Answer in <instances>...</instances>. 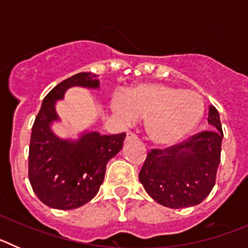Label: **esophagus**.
Masks as SVG:
<instances>
[{
    "label": "esophagus",
    "instance_id": "obj_1",
    "mask_svg": "<svg viewBox=\"0 0 248 248\" xmlns=\"http://www.w3.org/2000/svg\"><path fill=\"white\" fill-rule=\"evenodd\" d=\"M134 139H137V135H135L134 133H131V131L126 133V141H130V140H134Z\"/></svg>",
    "mask_w": 248,
    "mask_h": 248
}]
</instances>
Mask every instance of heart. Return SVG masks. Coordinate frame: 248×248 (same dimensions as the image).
<instances>
[{
	"mask_svg": "<svg viewBox=\"0 0 248 248\" xmlns=\"http://www.w3.org/2000/svg\"><path fill=\"white\" fill-rule=\"evenodd\" d=\"M113 111L125 122L145 121L148 137L160 145H171L191 133L203 114L199 93L161 83H143L117 95Z\"/></svg>",
	"mask_w": 248,
	"mask_h": 248,
	"instance_id": "b5f03b06",
	"label": "heart"
}]
</instances>
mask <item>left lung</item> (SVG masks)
Returning a JSON list of instances; mask_svg holds the SVG:
<instances>
[{
  "label": "left lung",
  "instance_id": "left-lung-1",
  "mask_svg": "<svg viewBox=\"0 0 248 248\" xmlns=\"http://www.w3.org/2000/svg\"><path fill=\"white\" fill-rule=\"evenodd\" d=\"M207 122L212 126L210 130L163 150L153 149L146 156L139 180L160 205L190 207L202 202L211 192L223 138L220 114L214 105H210Z\"/></svg>",
  "mask_w": 248,
  "mask_h": 248
}]
</instances>
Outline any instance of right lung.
Instances as JSON below:
<instances>
[{"label": "right lung", "mask_w": 248, "mask_h": 248, "mask_svg": "<svg viewBox=\"0 0 248 248\" xmlns=\"http://www.w3.org/2000/svg\"><path fill=\"white\" fill-rule=\"evenodd\" d=\"M97 77L78 73L56 85L43 99L32 126L28 179L37 198L52 209L73 210L89 202L99 191L108 161L123 149L125 133L85 130L78 139H63L52 130V124L59 122L57 100L72 87L98 89Z\"/></svg>", "instance_id": "add662e5"}]
</instances>
